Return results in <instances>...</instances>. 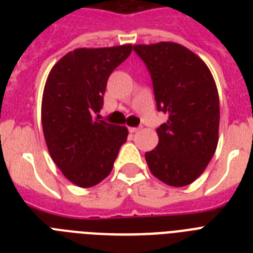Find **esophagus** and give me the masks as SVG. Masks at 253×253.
Segmentation results:
<instances>
[{
  "label": "esophagus",
  "instance_id": "34e87169",
  "mask_svg": "<svg viewBox=\"0 0 253 253\" xmlns=\"http://www.w3.org/2000/svg\"><path fill=\"white\" fill-rule=\"evenodd\" d=\"M139 130H140L139 127H130V128H128V131H130L131 134H135V132H138Z\"/></svg>",
  "mask_w": 253,
  "mask_h": 253
}]
</instances>
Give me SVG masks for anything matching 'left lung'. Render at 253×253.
<instances>
[{
	"label": "left lung",
	"instance_id": "1",
	"mask_svg": "<svg viewBox=\"0 0 253 253\" xmlns=\"http://www.w3.org/2000/svg\"><path fill=\"white\" fill-rule=\"evenodd\" d=\"M151 73L158 110L168 113L159 144L146 152L151 173L185 186L204 173L218 146L219 97L204 60L173 42L134 45Z\"/></svg>",
	"mask_w": 253,
	"mask_h": 253
}]
</instances>
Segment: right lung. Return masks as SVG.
Wrapping results in <instances>:
<instances>
[{
	"mask_svg": "<svg viewBox=\"0 0 253 253\" xmlns=\"http://www.w3.org/2000/svg\"><path fill=\"white\" fill-rule=\"evenodd\" d=\"M131 51V44L77 48L53 65L45 81L42 98L45 144L57 168L80 188L94 186L110 174L127 140L126 127L101 121L98 113L109 76Z\"/></svg>",
	"mask_w": 253,
	"mask_h": 253,
	"instance_id": "right-lung-1",
	"label": "right lung"
}]
</instances>
